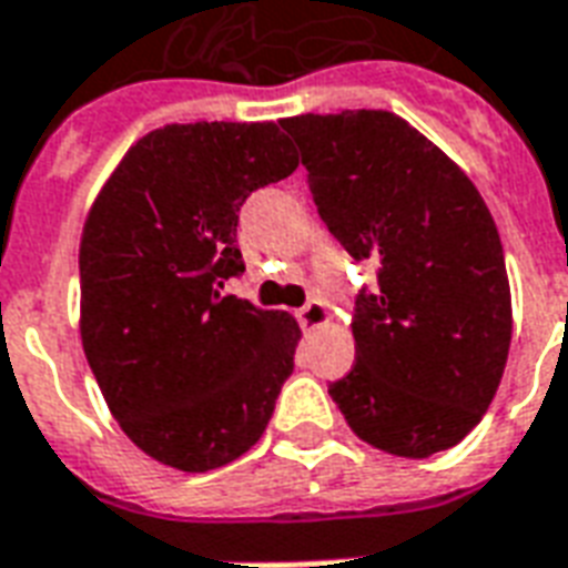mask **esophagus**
I'll return each mask as SVG.
<instances>
[{
  "mask_svg": "<svg viewBox=\"0 0 568 568\" xmlns=\"http://www.w3.org/2000/svg\"><path fill=\"white\" fill-rule=\"evenodd\" d=\"M297 322L306 327V331H313V327H322L327 322V306L313 297V301H306L301 310H297Z\"/></svg>",
  "mask_w": 568,
  "mask_h": 568,
  "instance_id": "obj_1",
  "label": "esophagus"
}]
</instances>
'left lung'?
I'll list each match as a JSON object with an SVG mask.
<instances>
[{
	"mask_svg": "<svg viewBox=\"0 0 568 568\" xmlns=\"http://www.w3.org/2000/svg\"><path fill=\"white\" fill-rule=\"evenodd\" d=\"M327 231L376 288L355 297V367L327 385L348 427L397 457H430L487 413L511 343L506 258L464 171L388 111L280 120Z\"/></svg>",
	"mask_w": 568,
	"mask_h": 568,
	"instance_id": "1",
	"label": "left lung"
}]
</instances>
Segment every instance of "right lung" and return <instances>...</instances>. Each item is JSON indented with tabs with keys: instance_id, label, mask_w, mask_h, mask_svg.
I'll list each match as a JSON object with an SVG mask.
<instances>
[{
	"instance_id": "right-lung-1",
	"label": "right lung",
	"mask_w": 568,
	"mask_h": 568,
	"mask_svg": "<svg viewBox=\"0 0 568 568\" xmlns=\"http://www.w3.org/2000/svg\"><path fill=\"white\" fill-rule=\"evenodd\" d=\"M295 168L273 123L165 125L92 204L83 352L113 418L159 464L207 473L250 452L295 369V318L222 295L246 271L243 201Z\"/></svg>"
}]
</instances>
